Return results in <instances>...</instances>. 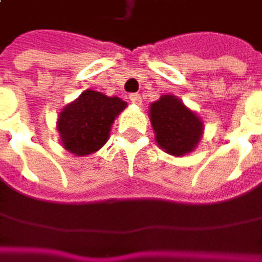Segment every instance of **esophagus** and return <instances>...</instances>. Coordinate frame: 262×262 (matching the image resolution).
I'll list each match as a JSON object with an SVG mask.
<instances>
[{"instance_id": "1", "label": "esophagus", "mask_w": 262, "mask_h": 262, "mask_svg": "<svg viewBox=\"0 0 262 262\" xmlns=\"http://www.w3.org/2000/svg\"><path fill=\"white\" fill-rule=\"evenodd\" d=\"M129 100L134 103V105H141V96L137 95V93H133V95H129Z\"/></svg>"}]
</instances>
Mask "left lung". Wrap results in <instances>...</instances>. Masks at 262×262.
<instances>
[{
  "mask_svg": "<svg viewBox=\"0 0 262 262\" xmlns=\"http://www.w3.org/2000/svg\"><path fill=\"white\" fill-rule=\"evenodd\" d=\"M156 141L166 153L184 156L192 151L203 134V122L178 97L162 96L150 106Z\"/></svg>",
  "mask_w": 262,
  "mask_h": 262,
  "instance_id": "1",
  "label": "left lung"
}]
</instances>
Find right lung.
Listing matches in <instances>:
<instances>
[{"label": "right lung", "instance_id": "obj_1", "mask_svg": "<svg viewBox=\"0 0 262 262\" xmlns=\"http://www.w3.org/2000/svg\"><path fill=\"white\" fill-rule=\"evenodd\" d=\"M119 97L86 90L76 102L66 106L58 118L62 146L76 156H87L103 147L115 116L125 109Z\"/></svg>", "mask_w": 262, "mask_h": 262}]
</instances>
